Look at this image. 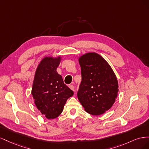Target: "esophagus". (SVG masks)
I'll return each instance as SVG.
<instances>
[{
    "instance_id": "obj_1",
    "label": "esophagus",
    "mask_w": 149,
    "mask_h": 149,
    "mask_svg": "<svg viewBox=\"0 0 149 149\" xmlns=\"http://www.w3.org/2000/svg\"><path fill=\"white\" fill-rule=\"evenodd\" d=\"M69 88H70L71 90H73V91H74V86H73V84L70 85V86H69Z\"/></svg>"
}]
</instances>
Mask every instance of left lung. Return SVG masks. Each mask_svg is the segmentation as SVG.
Returning a JSON list of instances; mask_svg holds the SVG:
<instances>
[{"label": "left lung", "mask_w": 149, "mask_h": 149, "mask_svg": "<svg viewBox=\"0 0 149 149\" xmlns=\"http://www.w3.org/2000/svg\"><path fill=\"white\" fill-rule=\"evenodd\" d=\"M78 60L82 76L78 100L88 113L102 114L111 109L118 96L116 76L109 63L96 53H85Z\"/></svg>", "instance_id": "obj_1"}]
</instances>
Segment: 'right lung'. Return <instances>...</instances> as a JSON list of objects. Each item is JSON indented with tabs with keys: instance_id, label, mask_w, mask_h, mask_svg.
<instances>
[{
	"instance_id": "add662e5",
	"label": "right lung",
	"mask_w": 149,
	"mask_h": 149,
	"mask_svg": "<svg viewBox=\"0 0 149 149\" xmlns=\"http://www.w3.org/2000/svg\"><path fill=\"white\" fill-rule=\"evenodd\" d=\"M61 57L45 56L36 70L31 95L37 109L48 119L59 116L69 97L73 95L56 71Z\"/></svg>"
}]
</instances>
